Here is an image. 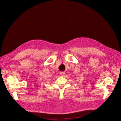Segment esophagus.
<instances>
[{"label":"esophagus","instance_id":"34e87169","mask_svg":"<svg viewBox=\"0 0 121 121\" xmlns=\"http://www.w3.org/2000/svg\"><path fill=\"white\" fill-rule=\"evenodd\" d=\"M60 74L61 76H63L65 75V73L64 72H60Z\"/></svg>","mask_w":121,"mask_h":121}]
</instances>
